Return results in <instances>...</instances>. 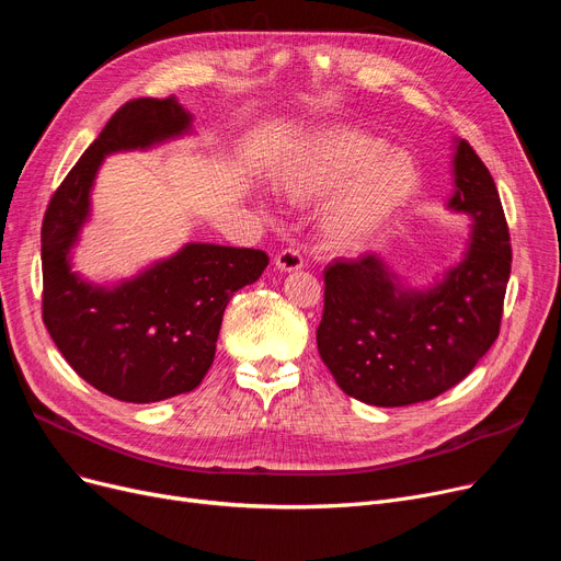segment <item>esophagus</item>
<instances>
[{
  "label": "esophagus",
  "instance_id": "obj_1",
  "mask_svg": "<svg viewBox=\"0 0 561 561\" xmlns=\"http://www.w3.org/2000/svg\"><path fill=\"white\" fill-rule=\"evenodd\" d=\"M276 266L280 272H299L304 266V257L297 249H283L276 255Z\"/></svg>",
  "mask_w": 561,
  "mask_h": 561
}]
</instances>
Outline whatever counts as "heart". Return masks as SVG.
<instances>
[{"label":"heart","mask_w":561,"mask_h":561,"mask_svg":"<svg viewBox=\"0 0 561 561\" xmlns=\"http://www.w3.org/2000/svg\"><path fill=\"white\" fill-rule=\"evenodd\" d=\"M278 192L297 205L324 201L322 230L337 249H356L404 215L420 192L407 150L358 127H335L291 150L276 171Z\"/></svg>","instance_id":"1"}]
</instances>
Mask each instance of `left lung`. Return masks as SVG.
<instances>
[{
    "instance_id": "left-lung-1",
    "label": "left lung",
    "mask_w": 561,
    "mask_h": 561,
    "mask_svg": "<svg viewBox=\"0 0 561 561\" xmlns=\"http://www.w3.org/2000/svg\"><path fill=\"white\" fill-rule=\"evenodd\" d=\"M455 184L449 207L472 219L470 242L432 289L404 291L375 253L327 266L317 350L335 383L365 404L409 407L438 397L470 375L500 333L510 226L468 141L457 144Z\"/></svg>"
}]
</instances>
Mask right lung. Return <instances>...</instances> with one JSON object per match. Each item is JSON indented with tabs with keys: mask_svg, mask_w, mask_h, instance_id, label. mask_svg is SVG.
Wrapping results in <instances>:
<instances>
[{
	"mask_svg": "<svg viewBox=\"0 0 561 561\" xmlns=\"http://www.w3.org/2000/svg\"><path fill=\"white\" fill-rule=\"evenodd\" d=\"M190 123L173 95L125 102L51 194L43 217V322L77 375L121 402H162L194 390L215 360L230 297L270 264L260 249L186 244L114 289L70 272L68 253L89 217L104 154L178 137Z\"/></svg>",
	"mask_w": 561,
	"mask_h": 561,
	"instance_id": "1",
	"label": "right lung"
}]
</instances>
